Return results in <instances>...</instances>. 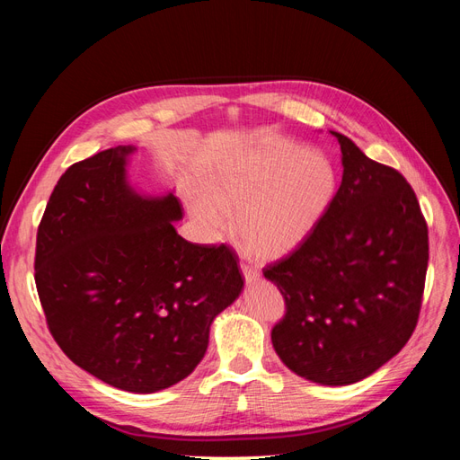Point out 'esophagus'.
<instances>
[{
	"label": "esophagus",
	"instance_id": "obj_1",
	"mask_svg": "<svg viewBox=\"0 0 460 460\" xmlns=\"http://www.w3.org/2000/svg\"><path fill=\"white\" fill-rule=\"evenodd\" d=\"M240 269H242V274H243V278H245V282L247 284H255L257 280H259V270L257 269H253L252 264H245V262H242L240 264Z\"/></svg>",
	"mask_w": 460,
	"mask_h": 460
}]
</instances>
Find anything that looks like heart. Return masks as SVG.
<instances>
[{
  "label": "heart",
  "mask_w": 460,
  "mask_h": 460,
  "mask_svg": "<svg viewBox=\"0 0 460 460\" xmlns=\"http://www.w3.org/2000/svg\"><path fill=\"white\" fill-rule=\"evenodd\" d=\"M338 169L326 153L288 142L238 147L220 155L205 178V198L191 215L220 238L230 228L249 255L288 257L307 242L338 193Z\"/></svg>",
  "instance_id": "obj_1"
}]
</instances>
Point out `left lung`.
<instances>
[{
	"instance_id": "1",
	"label": "left lung",
	"mask_w": 460,
	"mask_h": 460,
	"mask_svg": "<svg viewBox=\"0 0 460 460\" xmlns=\"http://www.w3.org/2000/svg\"><path fill=\"white\" fill-rule=\"evenodd\" d=\"M328 215L297 252L264 269L286 299L272 328L282 363L320 385H349L395 357L416 326L428 226L412 188L349 137Z\"/></svg>"
}]
</instances>
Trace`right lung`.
<instances>
[{"mask_svg":"<svg viewBox=\"0 0 460 460\" xmlns=\"http://www.w3.org/2000/svg\"><path fill=\"white\" fill-rule=\"evenodd\" d=\"M134 146L75 163L59 178L36 238V288L51 336L75 365L132 394L184 380L207 351L213 320L243 278L226 245L174 228V191L128 180Z\"/></svg>","mask_w":460,"mask_h":460,"instance_id":"right-lung-1","label":"right lung"}]
</instances>
